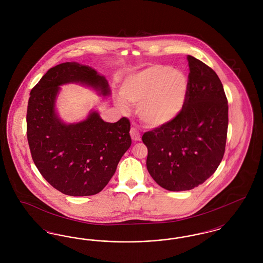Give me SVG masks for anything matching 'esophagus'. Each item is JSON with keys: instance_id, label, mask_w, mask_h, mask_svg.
I'll use <instances>...</instances> for the list:
<instances>
[{"instance_id": "esophagus-1", "label": "esophagus", "mask_w": 263, "mask_h": 263, "mask_svg": "<svg viewBox=\"0 0 263 263\" xmlns=\"http://www.w3.org/2000/svg\"><path fill=\"white\" fill-rule=\"evenodd\" d=\"M130 135L133 141H140L141 140V134L135 127H132L130 130Z\"/></svg>"}]
</instances>
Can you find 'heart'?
I'll return each instance as SVG.
<instances>
[{
    "label": "heart",
    "mask_w": 263,
    "mask_h": 263,
    "mask_svg": "<svg viewBox=\"0 0 263 263\" xmlns=\"http://www.w3.org/2000/svg\"><path fill=\"white\" fill-rule=\"evenodd\" d=\"M187 79L168 66L153 65L129 76L120 88L116 103L127 110L125 101L138 104L140 120L148 127L166 125L181 111L187 97Z\"/></svg>",
    "instance_id": "heart-1"
}]
</instances>
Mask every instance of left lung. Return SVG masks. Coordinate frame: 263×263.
Wrapping results in <instances>:
<instances>
[{"label": "left lung", "instance_id": "left-lung-1", "mask_svg": "<svg viewBox=\"0 0 263 263\" xmlns=\"http://www.w3.org/2000/svg\"><path fill=\"white\" fill-rule=\"evenodd\" d=\"M187 97L183 108L166 125L145 132L147 168L170 191L190 190L216 172L225 154L228 100L218 75L188 55Z\"/></svg>", "mask_w": 263, "mask_h": 263}]
</instances>
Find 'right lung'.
Masks as SVG:
<instances>
[{"label":"right lung","instance_id":"obj_1","mask_svg":"<svg viewBox=\"0 0 263 263\" xmlns=\"http://www.w3.org/2000/svg\"><path fill=\"white\" fill-rule=\"evenodd\" d=\"M81 83L109 95L107 81L96 70L66 62L49 69L30 91L26 135L32 160L53 187L70 196L100 192L131 146L130 121L104 122L97 111L76 124H65L55 112L59 86Z\"/></svg>","mask_w":263,"mask_h":263}]
</instances>
